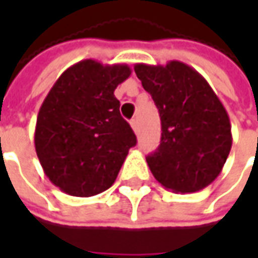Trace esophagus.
Returning a JSON list of instances; mask_svg holds the SVG:
<instances>
[{
    "label": "esophagus",
    "mask_w": 258,
    "mask_h": 258,
    "mask_svg": "<svg viewBox=\"0 0 258 258\" xmlns=\"http://www.w3.org/2000/svg\"><path fill=\"white\" fill-rule=\"evenodd\" d=\"M131 126H132V129H134L136 134L139 132V122H138V119H132L131 120Z\"/></svg>",
    "instance_id": "34e87169"
}]
</instances>
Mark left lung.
Listing matches in <instances>:
<instances>
[{"label": "left lung", "instance_id": "left-lung-1", "mask_svg": "<svg viewBox=\"0 0 258 258\" xmlns=\"http://www.w3.org/2000/svg\"><path fill=\"white\" fill-rule=\"evenodd\" d=\"M159 110L162 136L146 158L151 172L173 192H197L221 173L233 145L225 107L208 82L182 61L135 64Z\"/></svg>", "mask_w": 258, "mask_h": 258}]
</instances>
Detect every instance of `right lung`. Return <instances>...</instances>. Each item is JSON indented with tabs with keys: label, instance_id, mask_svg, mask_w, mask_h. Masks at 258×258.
<instances>
[{
	"label": "right lung",
	"instance_id": "add662e5",
	"mask_svg": "<svg viewBox=\"0 0 258 258\" xmlns=\"http://www.w3.org/2000/svg\"><path fill=\"white\" fill-rule=\"evenodd\" d=\"M131 73L127 64L87 58L63 72L45 96L35 123V152L47 178L63 192L93 197L116 181L136 145L114 97Z\"/></svg>",
	"mask_w": 258,
	"mask_h": 258
}]
</instances>
